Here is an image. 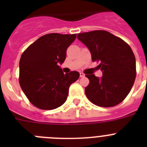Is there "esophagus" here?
<instances>
[{"instance_id":"obj_1","label":"esophagus","mask_w":147,"mask_h":147,"mask_svg":"<svg viewBox=\"0 0 147 147\" xmlns=\"http://www.w3.org/2000/svg\"><path fill=\"white\" fill-rule=\"evenodd\" d=\"M80 77H84V76H85V74H84L82 72H80Z\"/></svg>"}]
</instances>
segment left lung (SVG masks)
I'll return each mask as SVG.
<instances>
[{
  "mask_svg": "<svg viewBox=\"0 0 147 147\" xmlns=\"http://www.w3.org/2000/svg\"><path fill=\"white\" fill-rule=\"evenodd\" d=\"M77 38L86 45L92 61L99 62L103 76L86 74L89 85L85 95L93 104L103 107H114L127 97L136 76V57L124 40L103 30L78 34Z\"/></svg>",
  "mask_w": 147,
  "mask_h": 147,
  "instance_id": "left-lung-1",
  "label": "left lung"
}]
</instances>
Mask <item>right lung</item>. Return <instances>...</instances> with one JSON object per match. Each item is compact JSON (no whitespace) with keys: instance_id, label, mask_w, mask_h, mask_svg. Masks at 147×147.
Returning a JSON list of instances; mask_svg holds the SVG:
<instances>
[{"instance_id":"1","label":"right lung","mask_w":147,"mask_h":147,"mask_svg":"<svg viewBox=\"0 0 147 147\" xmlns=\"http://www.w3.org/2000/svg\"><path fill=\"white\" fill-rule=\"evenodd\" d=\"M76 34H47L37 39L22 54L19 82L31 103L41 110H54L65 102L70 85L80 77L77 71L65 74L59 63Z\"/></svg>"}]
</instances>
